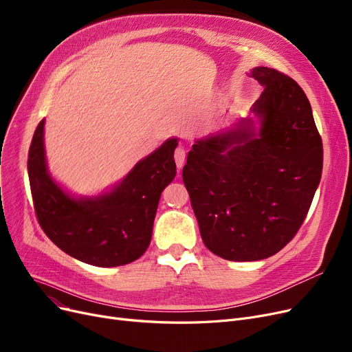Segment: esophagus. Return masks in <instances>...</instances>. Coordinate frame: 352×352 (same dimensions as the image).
I'll list each match as a JSON object with an SVG mask.
<instances>
[{"label":"esophagus","mask_w":352,"mask_h":352,"mask_svg":"<svg viewBox=\"0 0 352 352\" xmlns=\"http://www.w3.org/2000/svg\"><path fill=\"white\" fill-rule=\"evenodd\" d=\"M174 158H175V164L178 168L181 170L184 166V162H186V158H187V154H186V150H184L182 146H178L175 150V154H174Z\"/></svg>","instance_id":"1"}]
</instances>
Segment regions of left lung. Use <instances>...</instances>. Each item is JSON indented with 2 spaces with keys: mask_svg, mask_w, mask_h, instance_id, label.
Instances as JSON below:
<instances>
[{
  "mask_svg": "<svg viewBox=\"0 0 352 352\" xmlns=\"http://www.w3.org/2000/svg\"><path fill=\"white\" fill-rule=\"evenodd\" d=\"M251 114L197 140L182 168L206 247L230 261L283 250L308 214L322 174V141L311 104L292 78L268 67Z\"/></svg>",
  "mask_w": 352,
  "mask_h": 352,
  "instance_id": "1",
  "label": "left lung"
}]
</instances>
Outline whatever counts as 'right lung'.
<instances>
[{
	"label": "right lung",
	"mask_w": 352,
	"mask_h": 352,
	"mask_svg": "<svg viewBox=\"0 0 352 352\" xmlns=\"http://www.w3.org/2000/svg\"><path fill=\"white\" fill-rule=\"evenodd\" d=\"M44 124L31 141L28 177L35 214L47 236L65 254L96 267L138 260L151 243L161 192L175 178L178 138L166 140L108 191L76 197L48 171Z\"/></svg>",
	"instance_id": "obj_1"
}]
</instances>
